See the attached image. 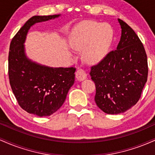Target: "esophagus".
Here are the masks:
<instances>
[{"instance_id":"obj_1","label":"esophagus","mask_w":155,"mask_h":155,"mask_svg":"<svg viewBox=\"0 0 155 155\" xmlns=\"http://www.w3.org/2000/svg\"><path fill=\"white\" fill-rule=\"evenodd\" d=\"M87 76V74L86 71L82 68L78 69L76 73V77L79 81H82V80L86 79Z\"/></svg>"}]
</instances>
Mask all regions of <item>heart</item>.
Returning a JSON list of instances; mask_svg holds the SVG:
<instances>
[{"label":"heart","instance_id":"obj_1","mask_svg":"<svg viewBox=\"0 0 155 155\" xmlns=\"http://www.w3.org/2000/svg\"><path fill=\"white\" fill-rule=\"evenodd\" d=\"M114 39V31L106 23L87 22L76 27L70 38L71 47L84 50L83 57L89 63L100 62L107 54Z\"/></svg>","mask_w":155,"mask_h":155}]
</instances>
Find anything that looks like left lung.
I'll return each instance as SVG.
<instances>
[{"mask_svg": "<svg viewBox=\"0 0 155 155\" xmlns=\"http://www.w3.org/2000/svg\"><path fill=\"white\" fill-rule=\"evenodd\" d=\"M122 35L116 50L91 67L95 101L108 114L123 113L138 102L148 76L144 47L132 28L119 19Z\"/></svg>", "mask_w": 155, "mask_h": 155, "instance_id": "obj_1", "label": "left lung"}]
</instances>
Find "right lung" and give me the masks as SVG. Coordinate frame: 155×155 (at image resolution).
<instances>
[{"instance_id":"right-lung-1","label":"right lung","mask_w":155,"mask_h":155,"mask_svg":"<svg viewBox=\"0 0 155 155\" xmlns=\"http://www.w3.org/2000/svg\"><path fill=\"white\" fill-rule=\"evenodd\" d=\"M59 15L34 16L19 29L10 44L8 78L12 92L23 110L38 117L56 112L63 104L75 81L76 68H49L33 63L26 58L24 42L35 23Z\"/></svg>"}]
</instances>
